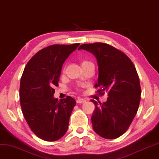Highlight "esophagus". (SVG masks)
I'll return each instance as SVG.
<instances>
[{
    "instance_id": "obj_1",
    "label": "esophagus",
    "mask_w": 159,
    "mask_h": 159,
    "mask_svg": "<svg viewBox=\"0 0 159 159\" xmlns=\"http://www.w3.org/2000/svg\"><path fill=\"white\" fill-rule=\"evenodd\" d=\"M86 101V100L85 98H78V99H77V103H85Z\"/></svg>"
}]
</instances>
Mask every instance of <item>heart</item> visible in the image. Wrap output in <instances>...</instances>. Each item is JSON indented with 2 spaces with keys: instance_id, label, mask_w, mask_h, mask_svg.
I'll return each instance as SVG.
<instances>
[{
  "instance_id": "obj_1",
  "label": "heart",
  "mask_w": 159,
  "mask_h": 159,
  "mask_svg": "<svg viewBox=\"0 0 159 159\" xmlns=\"http://www.w3.org/2000/svg\"><path fill=\"white\" fill-rule=\"evenodd\" d=\"M87 63H91V62L88 61H84L82 62V65H84V64H87Z\"/></svg>"
}]
</instances>
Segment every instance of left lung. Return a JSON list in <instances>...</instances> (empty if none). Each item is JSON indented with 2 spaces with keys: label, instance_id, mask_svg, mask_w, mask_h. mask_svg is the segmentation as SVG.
<instances>
[{
  "label": "left lung",
  "instance_id": "8db88e82",
  "mask_svg": "<svg viewBox=\"0 0 159 159\" xmlns=\"http://www.w3.org/2000/svg\"><path fill=\"white\" fill-rule=\"evenodd\" d=\"M85 50L95 56L98 66L96 88L107 101L92 100L95 109L91 117L92 128L101 137L114 139L122 135L136 116L141 99L139 78L134 64L122 51L106 43L84 44Z\"/></svg>",
  "mask_w": 159,
  "mask_h": 159
}]
</instances>
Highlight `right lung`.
Instances as JSON below:
<instances>
[{"instance_id": "1", "label": "right lung", "mask_w": 159, "mask_h": 159, "mask_svg": "<svg viewBox=\"0 0 159 159\" xmlns=\"http://www.w3.org/2000/svg\"><path fill=\"white\" fill-rule=\"evenodd\" d=\"M79 43L53 45L37 52L24 69L20 86L23 116L38 137L48 142L61 138L67 132L76 102L73 98L60 101L53 97L63 64Z\"/></svg>"}]
</instances>
